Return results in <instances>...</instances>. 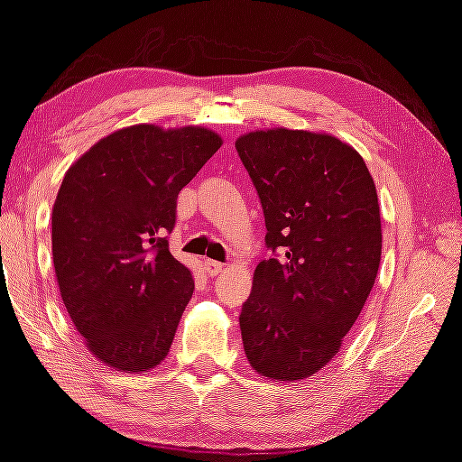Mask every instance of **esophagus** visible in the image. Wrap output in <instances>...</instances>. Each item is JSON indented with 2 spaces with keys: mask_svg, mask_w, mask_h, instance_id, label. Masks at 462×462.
<instances>
[{
  "mask_svg": "<svg viewBox=\"0 0 462 462\" xmlns=\"http://www.w3.org/2000/svg\"><path fill=\"white\" fill-rule=\"evenodd\" d=\"M204 271H206V274H209V276H216V274H220L222 271H224V264L222 263H216V260H204Z\"/></svg>",
  "mask_w": 462,
  "mask_h": 462,
  "instance_id": "1",
  "label": "esophagus"
}]
</instances>
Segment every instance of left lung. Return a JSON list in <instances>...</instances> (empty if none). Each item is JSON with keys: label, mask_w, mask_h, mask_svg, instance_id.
<instances>
[{"label": "left lung", "mask_w": 462, "mask_h": 462, "mask_svg": "<svg viewBox=\"0 0 462 462\" xmlns=\"http://www.w3.org/2000/svg\"><path fill=\"white\" fill-rule=\"evenodd\" d=\"M236 151L276 254L258 263L242 305L245 354L268 380H305L337 356L375 282V183L364 157L329 133L253 131L238 137Z\"/></svg>", "instance_id": "obj_1"}]
</instances>
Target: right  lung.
I'll return each instance as SVG.
<instances>
[{"label": "right lung", "instance_id": "obj_1", "mask_svg": "<svg viewBox=\"0 0 462 462\" xmlns=\"http://www.w3.org/2000/svg\"><path fill=\"white\" fill-rule=\"evenodd\" d=\"M222 145L206 127L133 125L66 171L52 208L58 289L92 356L116 372L163 362L194 295L170 253L175 202Z\"/></svg>", "mask_w": 462, "mask_h": 462}]
</instances>
